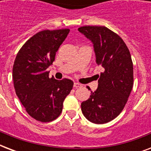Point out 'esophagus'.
<instances>
[{
  "mask_svg": "<svg viewBox=\"0 0 151 151\" xmlns=\"http://www.w3.org/2000/svg\"><path fill=\"white\" fill-rule=\"evenodd\" d=\"M73 87L76 88H78L81 87V84H79V83L74 82V83H73Z\"/></svg>",
  "mask_w": 151,
  "mask_h": 151,
  "instance_id": "esophagus-1",
  "label": "esophagus"
}]
</instances>
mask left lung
<instances>
[{"label":"left lung","mask_w":151,"mask_h":151,"mask_svg":"<svg viewBox=\"0 0 151 151\" xmlns=\"http://www.w3.org/2000/svg\"><path fill=\"white\" fill-rule=\"evenodd\" d=\"M78 31L91 41L96 62L103 68L97 89L81 103V111L89 122L105 124L120 114L132 89L131 55L123 40L106 27L85 26L78 28Z\"/></svg>","instance_id":"8db88e82"}]
</instances>
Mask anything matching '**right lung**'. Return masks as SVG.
I'll return each instance as SVG.
<instances>
[{
    "instance_id": "1",
    "label": "right lung",
    "mask_w": 151,
    "mask_h": 151,
    "mask_svg": "<svg viewBox=\"0 0 151 151\" xmlns=\"http://www.w3.org/2000/svg\"><path fill=\"white\" fill-rule=\"evenodd\" d=\"M69 32V29L39 32L23 45L14 62L15 93L29 116L39 122L56 119L73 88L72 81L49 78L47 71Z\"/></svg>"
}]
</instances>
